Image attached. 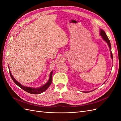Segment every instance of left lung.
I'll use <instances>...</instances> for the list:
<instances>
[{
	"instance_id": "8db88e82",
	"label": "left lung",
	"mask_w": 121,
	"mask_h": 121,
	"mask_svg": "<svg viewBox=\"0 0 121 121\" xmlns=\"http://www.w3.org/2000/svg\"><path fill=\"white\" fill-rule=\"evenodd\" d=\"M100 35L102 36V38H103V39L104 40V41L108 43V44L109 46V50H110V52L111 54V57L112 59L113 60V56H112V50H111V43H110V41H109V39L108 38V36L106 34V33H105V32L102 30H100Z\"/></svg>"
}]
</instances>
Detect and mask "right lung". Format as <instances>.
Instances as JSON below:
<instances>
[{
    "mask_svg": "<svg viewBox=\"0 0 121 121\" xmlns=\"http://www.w3.org/2000/svg\"><path fill=\"white\" fill-rule=\"evenodd\" d=\"M9 71V74L10 75V77L12 79H13V81L14 82L16 85H17L18 86H19L21 89H23L24 90H25L26 92L31 93V94H40L42 93L44 91H45L49 87V86L50 85V84H52V73L53 71H52V72L50 73V78H49V81H48L47 83H46L45 85H43L42 86H41V87H39L38 88H31V87H25L21 85V84H20L17 81L16 79H14L13 76L12 75V73H11L10 70Z\"/></svg>",
    "mask_w": 121,
    "mask_h": 121,
    "instance_id": "obj_1",
    "label": "right lung"
}]
</instances>
